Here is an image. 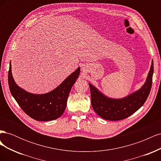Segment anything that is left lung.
<instances>
[{
	"instance_id": "8db88e82",
	"label": "left lung",
	"mask_w": 161,
	"mask_h": 161,
	"mask_svg": "<svg viewBox=\"0 0 161 161\" xmlns=\"http://www.w3.org/2000/svg\"><path fill=\"white\" fill-rule=\"evenodd\" d=\"M153 71L152 61L147 81L142 88L121 99H109L89 84L92 109L101 118L107 120L118 121L128 118L138 110L147 101L152 87Z\"/></svg>"
}]
</instances>
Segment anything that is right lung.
I'll list each match as a JSON object with an SVG mask.
<instances>
[{"mask_svg": "<svg viewBox=\"0 0 161 161\" xmlns=\"http://www.w3.org/2000/svg\"><path fill=\"white\" fill-rule=\"evenodd\" d=\"M79 73L80 68H78L54 90L46 94L35 95L26 92L16 85L10 63L8 73L9 89L20 108L30 118L37 121L53 120L64 113L70 89Z\"/></svg>", "mask_w": 161, "mask_h": 161, "instance_id": "right-lung-1", "label": "right lung"}]
</instances>
